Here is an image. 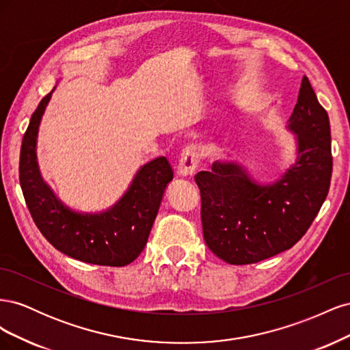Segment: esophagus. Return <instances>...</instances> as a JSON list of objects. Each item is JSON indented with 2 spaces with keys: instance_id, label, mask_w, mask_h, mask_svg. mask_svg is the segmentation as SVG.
<instances>
[{
  "instance_id": "esophagus-1",
  "label": "esophagus",
  "mask_w": 350,
  "mask_h": 350,
  "mask_svg": "<svg viewBox=\"0 0 350 350\" xmlns=\"http://www.w3.org/2000/svg\"><path fill=\"white\" fill-rule=\"evenodd\" d=\"M200 162V152L197 146H187L179 156V163L176 167V174L179 176H191Z\"/></svg>"
}]
</instances>
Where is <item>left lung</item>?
Instances as JSON below:
<instances>
[{"instance_id":"8db88e82","label":"left lung","mask_w":350,"mask_h":350,"mask_svg":"<svg viewBox=\"0 0 350 350\" xmlns=\"http://www.w3.org/2000/svg\"><path fill=\"white\" fill-rule=\"evenodd\" d=\"M288 130L296 135V161L271 184L256 183L237 162H215L196 175L204 241L229 264L258 262L292 248L328 194L330 121L306 76Z\"/></svg>"}]
</instances>
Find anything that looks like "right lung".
I'll use <instances>...</instances> for the list:
<instances>
[{
    "instance_id": "1",
    "label": "right lung",
    "mask_w": 350,
    "mask_h": 350,
    "mask_svg": "<svg viewBox=\"0 0 350 350\" xmlns=\"http://www.w3.org/2000/svg\"><path fill=\"white\" fill-rule=\"evenodd\" d=\"M52 92L31 115L20 150L18 176L27 208L40 234L66 256L98 266H126L146 247L165 189L174 178L172 167L166 157H156L139 169L125 194L108 210H71L44 181L36 157L39 125Z\"/></svg>"
}]
</instances>
